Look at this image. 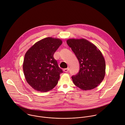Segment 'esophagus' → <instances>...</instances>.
Wrapping results in <instances>:
<instances>
[{
	"label": "esophagus",
	"mask_w": 125,
	"mask_h": 125,
	"mask_svg": "<svg viewBox=\"0 0 125 125\" xmlns=\"http://www.w3.org/2000/svg\"><path fill=\"white\" fill-rule=\"evenodd\" d=\"M69 68H66V69H63V71H64V72H68L69 71Z\"/></svg>",
	"instance_id": "obj_1"
}]
</instances>
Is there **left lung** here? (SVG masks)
I'll use <instances>...</instances> for the list:
<instances>
[{
	"label": "left lung",
	"mask_w": 125,
	"mask_h": 125,
	"mask_svg": "<svg viewBox=\"0 0 125 125\" xmlns=\"http://www.w3.org/2000/svg\"><path fill=\"white\" fill-rule=\"evenodd\" d=\"M67 43L80 65L78 73L72 77L73 83L82 90L94 89L105 74V62L102 53L94 44L83 38L69 39Z\"/></svg>",
	"instance_id": "left-lung-1"
}]
</instances>
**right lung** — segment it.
<instances>
[{"mask_svg":"<svg viewBox=\"0 0 125 125\" xmlns=\"http://www.w3.org/2000/svg\"><path fill=\"white\" fill-rule=\"evenodd\" d=\"M62 41L47 37L34 44L25 53L23 71L28 84L36 91L46 92L57 84L62 70L53 55Z\"/></svg>","mask_w":125,"mask_h":125,"instance_id":"right-lung-1","label":"right lung"}]
</instances>
